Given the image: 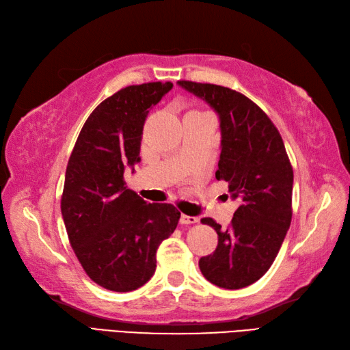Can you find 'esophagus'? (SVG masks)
I'll return each mask as SVG.
<instances>
[{
    "instance_id": "obj_1",
    "label": "esophagus",
    "mask_w": 350,
    "mask_h": 350,
    "mask_svg": "<svg viewBox=\"0 0 350 350\" xmlns=\"http://www.w3.org/2000/svg\"><path fill=\"white\" fill-rule=\"evenodd\" d=\"M198 221H199L198 217H190V215H185V214H181V218H180V223L184 224V226L194 224V223H198Z\"/></svg>"
}]
</instances>
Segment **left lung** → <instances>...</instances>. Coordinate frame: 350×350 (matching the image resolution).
<instances>
[{"label":"left lung","mask_w":350,"mask_h":350,"mask_svg":"<svg viewBox=\"0 0 350 350\" xmlns=\"http://www.w3.org/2000/svg\"><path fill=\"white\" fill-rule=\"evenodd\" d=\"M178 84L218 113L221 154L215 178L227 181L230 196L241 202L226 230L215 219L202 218L215 228L218 245L199 260V267L211 284L241 289L270 269L291 224V161L276 126L250 98L217 84Z\"/></svg>","instance_id":"left-lung-1"}]
</instances>
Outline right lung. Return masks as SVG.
<instances>
[{
  "label": "right lung",
  "instance_id": "right-lung-1",
  "mask_svg": "<svg viewBox=\"0 0 350 350\" xmlns=\"http://www.w3.org/2000/svg\"><path fill=\"white\" fill-rule=\"evenodd\" d=\"M170 81L127 86L92 111L68 160L61 211L68 239L88 276L99 286L129 293L156 271L159 245L174 233L181 212L148 203L129 190L124 166L138 163L150 108Z\"/></svg>",
  "mask_w": 350,
  "mask_h": 350
}]
</instances>
